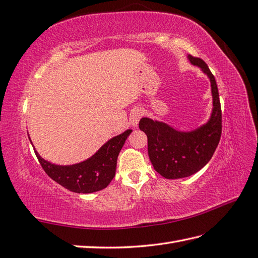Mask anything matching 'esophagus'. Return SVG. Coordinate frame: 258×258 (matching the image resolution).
Instances as JSON below:
<instances>
[{"label": "esophagus", "mask_w": 258, "mask_h": 258, "mask_svg": "<svg viewBox=\"0 0 258 258\" xmlns=\"http://www.w3.org/2000/svg\"><path fill=\"white\" fill-rule=\"evenodd\" d=\"M143 116V112L141 109H134L132 113H131V116H130V123L132 124L134 127H136L138 126L139 122L141 117Z\"/></svg>", "instance_id": "obj_1"}]
</instances>
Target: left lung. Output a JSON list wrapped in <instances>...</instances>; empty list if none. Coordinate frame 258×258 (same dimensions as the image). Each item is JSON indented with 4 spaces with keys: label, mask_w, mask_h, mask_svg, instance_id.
<instances>
[{
    "label": "left lung",
    "mask_w": 258,
    "mask_h": 258,
    "mask_svg": "<svg viewBox=\"0 0 258 258\" xmlns=\"http://www.w3.org/2000/svg\"><path fill=\"white\" fill-rule=\"evenodd\" d=\"M190 62L207 74L211 83L214 108L210 119L191 132H180L148 117L139 127L148 136V152L156 172L165 179H180L198 172L213 158L221 136V107L216 79L203 59L188 55Z\"/></svg>",
    "instance_id": "8db88e82"
}]
</instances>
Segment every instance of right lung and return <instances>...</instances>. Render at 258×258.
<instances>
[{
	"mask_svg": "<svg viewBox=\"0 0 258 258\" xmlns=\"http://www.w3.org/2000/svg\"><path fill=\"white\" fill-rule=\"evenodd\" d=\"M132 130L106 142L92 158L74 165H55L34 151L44 172L55 182L76 194H92L106 188L116 172L118 154Z\"/></svg>",
	"mask_w": 258,
	"mask_h": 258,
	"instance_id": "add662e5",
	"label": "right lung"
}]
</instances>
